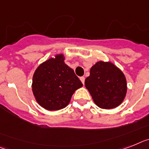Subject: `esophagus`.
<instances>
[{"mask_svg":"<svg viewBox=\"0 0 149 149\" xmlns=\"http://www.w3.org/2000/svg\"><path fill=\"white\" fill-rule=\"evenodd\" d=\"M80 80H81V81L82 82L83 84H84V81H85V77H80Z\"/></svg>","mask_w":149,"mask_h":149,"instance_id":"1","label":"esophagus"}]
</instances>
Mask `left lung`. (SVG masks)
Segmentation results:
<instances>
[{
    "instance_id": "obj_1",
    "label": "left lung",
    "mask_w": 149,
    "mask_h": 149,
    "mask_svg": "<svg viewBox=\"0 0 149 149\" xmlns=\"http://www.w3.org/2000/svg\"><path fill=\"white\" fill-rule=\"evenodd\" d=\"M84 84L96 105L107 110L120 105L127 91L124 74L110 61H100L92 66Z\"/></svg>"
}]
</instances>
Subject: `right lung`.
Listing matches in <instances>:
<instances>
[{
  "instance_id": "1",
  "label": "right lung",
  "mask_w": 149,
  "mask_h": 149,
  "mask_svg": "<svg viewBox=\"0 0 149 149\" xmlns=\"http://www.w3.org/2000/svg\"><path fill=\"white\" fill-rule=\"evenodd\" d=\"M82 86L73 69L65 63L64 55L57 54L36 69L32 90L42 107L58 110L68 105L74 91Z\"/></svg>"
}]
</instances>
